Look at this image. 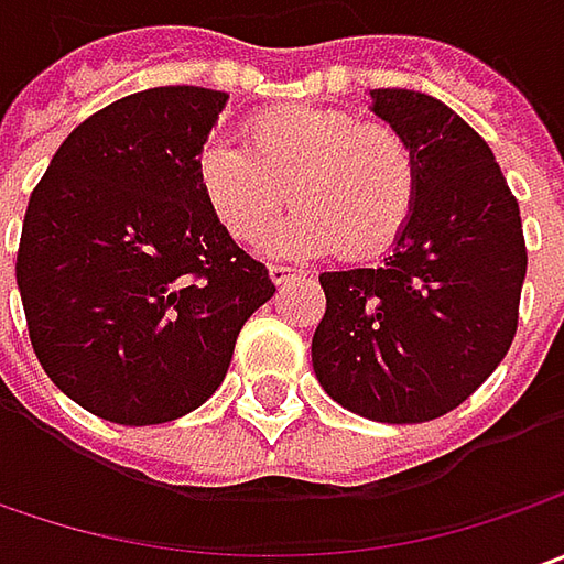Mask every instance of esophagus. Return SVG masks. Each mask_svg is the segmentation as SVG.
I'll return each mask as SVG.
<instances>
[{"label":"esophagus","instance_id":"34e87169","mask_svg":"<svg viewBox=\"0 0 564 564\" xmlns=\"http://www.w3.org/2000/svg\"><path fill=\"white\" fill-rule=\"evenodd\" d=\"M297 272H301V270H292V267H279V263H272V267H270L272 285H285V282H292Z\"/></svg>","mask_w":564,"mask_h":564}]
</instances>
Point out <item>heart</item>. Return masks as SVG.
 Listing matches in <instances>:
<instances>
[{"label":"heart","mask_w":564,"mask_h":564,"mask_svg":"<svg viewBox=\"0 0 564 564\" xmlns=\"http://www.w3.org/2000/svg\"><path fill=\"white\" fill-rule=\"evenodd\" d=\"M245 147L206 143L197 185L238 245H260L289 204L301 209L272 235L285 257L341 248L351 263L386 257L421 204V156L389 121L333 106H275L245 121Z\"/></svg>","instance_id":"1"}]
</instances>
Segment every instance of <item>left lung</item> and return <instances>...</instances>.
Listing matches in <instances>:
<instances>
[{
    "label": "left lung",
    "instance_id": "1",
    "mask_svg": "<svg viewBox=\"0 0 564 564\" xmlns=\"http://www.w3.org/2000/svg\"><path fill=\"white\" fill-rule=\"evenodd\" d=\"M370 97L421 156V204L382 267L319 275L326 314L311 351L341 408L423 423L470 399L506 358L528 248L509 182L462 116L414 90Z\"/></svg>",
    "mask_w": 564,
    "mask_h": 564
}]
</instances>
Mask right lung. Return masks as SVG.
Instances as JSON below:
<instances>
[{"label": "right lung", "mask_w": 564, "mask_h": 564, "mask_svg": "<svg viewBox=\"0 0 564 564\" xmlns=\"http://www.w3.org/2000/svg\"><path fill=\"white\" fill-rule=\"evenodd\" d=\"M226 99L204 87L116 99L33 187L14 267L33 355L102 421L150 426L200 408L275 292L197 185Z\"/></svg>", "instance_id": "obj_1"}]
</instances>
